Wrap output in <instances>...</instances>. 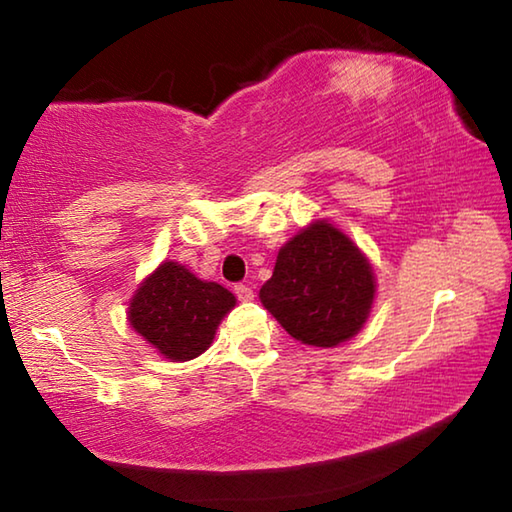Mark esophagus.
I'll return each mask as SVG.
<instances>
[{"label": "esophagus", "mask_w": 512, "mask_h": 512, "mask_svg": "<svg viewBox=\"0 0 512 512\" xmlns=\"http://www.w3.org/2000/svg\"><path fill=\"white\" fill-rule=\"evenodd\" d=\"M235 293H237V298H239L241 302H248V300H253V298H255L253 289L246 287V284H237V287H235Z\"/></svg>", "instance_id": "esophagus-1"}]
</instances>
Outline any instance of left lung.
Instances as JSON below:
<instances>
[{
    "label": "left lung",
    "instance_id": "obj_1",
    "mask_svg": "<svg viewBox=\"0 0 512 512\" xmlns=\"http://www.w3.org/2000/svg\"><path fill=\"white\" fill-rule=\"evenodd\" d=\"M375 293V271L361 248L316 219L280 248L259 300L296 341L336 348L366 325Z\"/></svg>",
    "mask_w": 512,
    "mask_h": 512
}]
</instances>
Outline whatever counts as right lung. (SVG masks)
<instances>
[{"mask_svg": "<svg viewBox=\"0 0 512 512\" xmlns=\"http://www.w3.org/2000/svg\"><path fill=\"white\" fill-rule=\"evenodd\" d=\"M237 298L178 262H162L128 302V323L169 361L196 359L210 348Z\"/></svg>", "mask_w": 512, "mask_h": 512, "instance_id": "add662e5", "label": "right lung"}]
</instances>
